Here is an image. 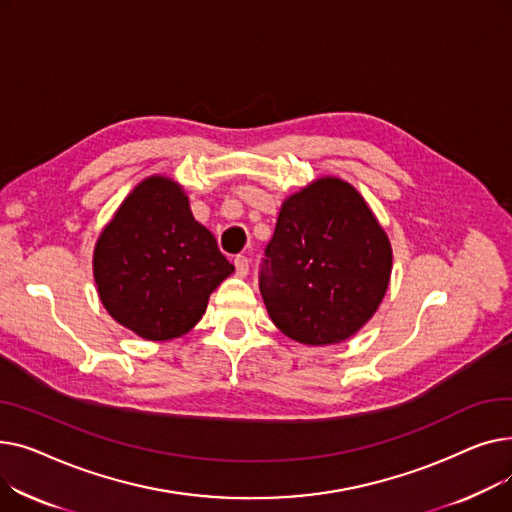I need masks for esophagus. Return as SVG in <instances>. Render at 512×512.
Returning a JSON list of instances; mask_svg holds the SVG:
<instances>
[{"label":"esophagus","mask_w":512,"mask_h":512,"mask_svg":"<svg viewBox=\"0 0 512 512\" xmlns=\"http://www.w3.org/2000/svg\"><path fill=\"white\" fill-rule=\"evenodd\" d=\"M234 265H236V274H238V276L245 278V276L249 274V259H247L245 255H238V257L234 259Z\"/></svg>","instance_id":"34e87169"}]
</instances>
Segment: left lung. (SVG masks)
Masks as SVG:
<instances>
[{
  "label": "left lung",
  "mask_w": 512,
  "mask_h": 512,
  "mask_svg": "<svg viewBox=\"0 0 512 512\" xmlns=\"http://www.w3.org/2000/svg\"><path fill=\"white\" fill-rule=\"evenodd\" d=\"M388 234L355 186L326 176L290 195L259 272L278 330L303 344L357 334L390 284Z\"/></svg>",
  "instance_id": "obj_1"
}]
</instances>
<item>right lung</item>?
<instances>
[{
    "instance_id": "right-lung-1",
    "label": "right lung",
    "mask_w": 512,
    "mask_h": 512,
    "mask_svg": "<svg viewBox=\"0 0 512 512\" xmlns=\"http://www.w3.org/2000/svg\"><path fill=\"white\" fill-rule=\"evenodd\" d=\"M234 265L195 218L184 188L149 176L132 188L93 253L99 299L120 326L172 340L197 326Z\"/></svg>"
}]
</instances>
